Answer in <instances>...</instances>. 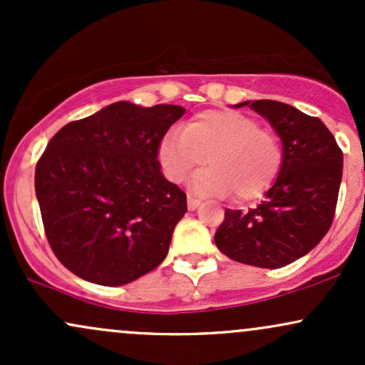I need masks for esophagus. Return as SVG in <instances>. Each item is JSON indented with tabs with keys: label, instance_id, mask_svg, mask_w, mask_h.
Returning <instances> with one entry per match:
<instances>
[{
	"label": "esophagus",
	"instance_id": "esophagus-1",
	"mask_svg": "<svg viewBox=\"0 0 365 365\" xmlns=\"http://www.w3.org/2000/svg\"><path fill=\"white\" fill-rule=\"evenodd\" d=\"M199 204H200V200L195 199V197H192V195L187 197V206L190 211H194V209L199 207Z\"/></svg>",
	"mask_w": 365,
	"mask_h": 365
}]
</instances>
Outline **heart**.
Masks as SVG:
<instances>
[{
	"instance_id": "1",
	"label": "heart",
	"mask_w": 365,
	"mask_h": 365,
	"mask_svg": "<svg viewBox=\"0 0 365 365\" xmlns=\"http://www.w3.org/2000/svg\"><path fill=\"white\" fill-rule=\"evenodd\" d=\"M158 159L165 177L173 183L187 180L206 159L209 168L192 180L195 192H235L238 200H252L278 178L283 148L273 130L259 127L252 116L211 110L187 121L183 132L166 133L159 142Z\"/></svg>"
}]
</instances>
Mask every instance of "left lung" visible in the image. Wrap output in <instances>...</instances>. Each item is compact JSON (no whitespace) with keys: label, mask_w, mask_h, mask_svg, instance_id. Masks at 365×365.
Segmentation results:
<instances>
[{"label":"left lung","mask_w":365,"mask_h":365,"mask_svg":"<svg viewBox=\"0 0 365 365\" xmlns=\"http://www.w3.org/2000/svg\"><path fill=\"white\" fill-rule=\"evenodd\" d=\"M269 121L283 148L278 178L257 207L226 209L216 230L217 249L233 261L278 269L304 257L333 223L343 153L319 118L271 99L244 101Z\"/></svg>","instance_id":"left-lung-1"}]
</instances>
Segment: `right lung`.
Instances as JSON below:
<instances>
[{
	"instance_id": "add662e5",
	"label": "right lung",
	"mask_w": 365,
	"mask_h": 365,
	"mask_svg": "<svg viewBox=\"0 0 365 365\" xmlns=\"http://www.w3.org/2000/svg\"><path fill=\"white\" fill-rule=\"evenodd\" d=\"M183 113L118 101L49 140L36 197L53 252L78 278L121 287L165 261L187 195L165 178L158 148Z\"/></svg>"
}]
</instances>
